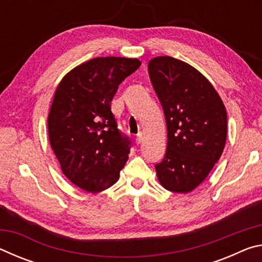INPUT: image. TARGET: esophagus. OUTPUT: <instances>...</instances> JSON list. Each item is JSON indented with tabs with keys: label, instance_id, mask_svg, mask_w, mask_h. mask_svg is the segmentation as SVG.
Instances as JSON below:
<instances>
[{
	"label": "esophagus",
	"instance_id": "34e87169",
	"mask_svg": "<svg viewBox=\"0 0 262 262\" xmlns=\"http://www.w3.org/2000/svg\"><path fill=\"white\" fill-rule=\"evenodd\" d=\"M142 141H143V134H142V133H139L136 136V144H141Z\"/></svg>",
	"mask_w": 262,
	"mask_h": 262
}]
</instances>
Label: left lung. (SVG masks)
Returning a JSON list of instances; mask_svg holds the SVG:
<instances>
[{
	"instance_id": "left-lung-1",
	"label": "left lung",
	"mask_w": 262,
	"mask_h": 262,
	"mask_svg": "<svg viewBox=\"0 0 262 262\" xmlns=\"http://www.w3.org/2000/svg\"><path fill=\"white\" fill-rule=\"evenodd\" d=\"M148 70L167 128L165 157L155 166L158 181L170 192H192L223 152L227 110L212 84L186 62L157 56Z\"/></svg>"
}]
</instances>
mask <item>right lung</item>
<instances>
[{
	"instance_id": "1",
	"label": "right lung",
	"mask_w": 262,
	"mask_h": 262,
	"mask_svg": "<svg viewBox=\"0 0 262 262\" xmlns=\"http://www.w3.org/2000/svg\"><path fill=\"white\" fill-rule=\"evenodd\" d=\"M141 66L137 59L95 57L61 79L47 119L51 147L62 173L98 193L117 183L130 152L111 111L119 84Z\"/></svg>"
}]
</instances>
